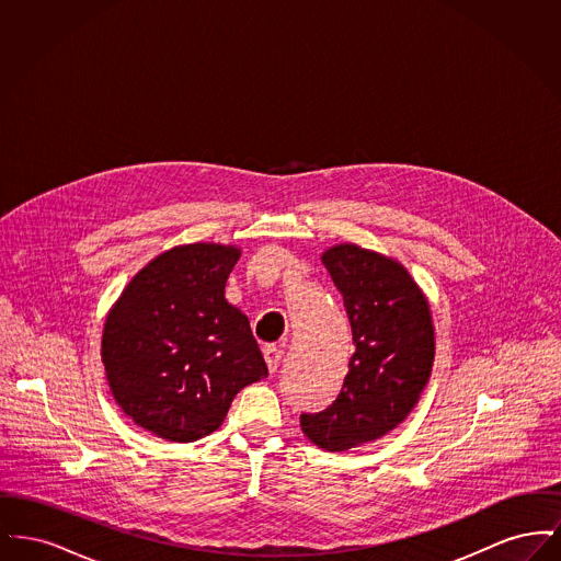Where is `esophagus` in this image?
I'll return each instance as SVG.
<instances>
[{"instance_id":"obj_1","label":"esophagus","mask_w":561,"mask_h":561,"mask_svg":"<svg viewBox=\"0 0 561 561\" xmlns=\"http://www.w3.org/2000/svg\"><path fill=\"white\" fill-rule=\"evenodd\" d=\"M263 355H265L268 370L275 373L279 368L282 357H284V348L277 347V345H267V347L263 348Z\"/></svg>"}]
</instances>
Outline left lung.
Listing matches in <instances>:
<instances>
[{
    "mask_svg": "<svg viewBox=\"0 0 561 561\" xmlns=\"http://www.w3.org/2000/svg\"><path fill=\"white\" fill-rule=\"evenodd\" d=\"M321 263L343 294L355 353L330 408L300 414L309 442L328 453L373 444L398 427L427 387L435 328L427 296L400 261L336 243Z\"/></svg>",
    "mask_w": 561,
    "mask_h": 561,
    "instance_id": "obj_1",
    "label": "left lung"
}]
</instances>
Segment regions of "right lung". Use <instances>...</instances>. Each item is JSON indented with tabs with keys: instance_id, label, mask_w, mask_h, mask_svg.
<instances>
[{
	"instance_id": "obj_1",
	"label": "right lung",
	"mask_w": 561,
	"mask_h": 561,
	"mask_svg": "<svg viewBox=\"0 0 561 561\" xmlns=\"http://www.w3.org/2000/svg\"><path fill=\"white\" fill-rule=\"evenodd\" d=\"M241 248L174 245L140 268L108 309V389L138 427L187 444L222 425L231 401L267 376L250 321L225 298Z\"/></svg>"
}]
</instances>
